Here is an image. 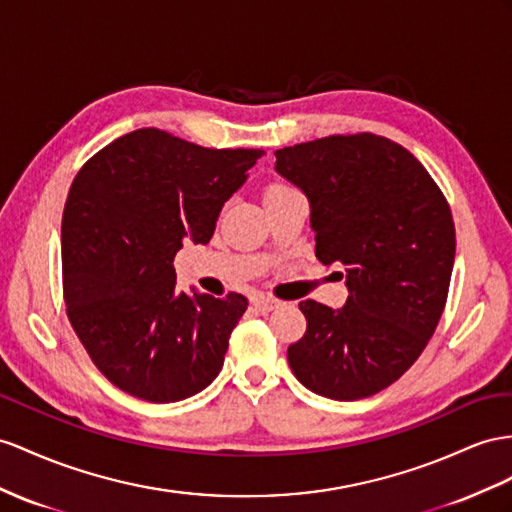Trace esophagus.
I'll return each instance as SVG.
<instances>
[{"instance_id":"esophagus-1","label":"esophagus","mask_w":512,"mask_h":512,"mask_svg":"<svg viewBox=\"0 0 512 512\" xmlns=\"http://www.w3.org/2000/svg\"><path fill=\"white\" fill-rule=\"evenodd\" d=\"M279 305H281L279 300H274L270 296H257V298H253V307L257 311H261V313H270V311L277 309Z\"/></svg>"}]
</instances>
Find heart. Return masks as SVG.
<instances>
[{"label": "heart", "instance_id": "heart-1", "mask_svg": "<svg viewBox=\"0 0 512 512\" xmlns=\"http://www.w3.org/2000/svg\"><path fill=\"white\" fill-rule=\"evenodd\" d=\"M287 188H290V186H285V183H279V181H277V183H270V186L266 188V194H268V192H279V190H287Z\"/></svg>", "mask_w": 512, "mask_h": 512}]
</instances>
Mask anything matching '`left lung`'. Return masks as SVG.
<instances>
[{
	"label": "left lung",
	"mask_w": 512,
	"mask_h": 512,
	"mask_svg": "<svg viewBox=\"0 0 512 512\" xmlns=\"http://www.w3.org/2000/svg\"><path fill=\"white\" fill-rule=\"evenodd\" d=\"M311 205L316 257L346 266L348 300H303L307 331L287 348L318 396L361 400L411 368L448 300L456 233L450 205L417 157L361 131L274 151Z\"/></svg>",
	"instance_id": "obj_1"
}]
</instances>
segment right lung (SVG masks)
Segmentation results:
<instances>
[{
	"instance_id": "right-lung-1",
	"label": "right lung",
	"mask_w": 512,
	"mask_h": 512,
	"mask_svg": "<svg viewBox=\"0 0 512 512\" xmlns=\"http://www.w3.org/2000/svg\"><path fill=\"white\" fill-rule=\"evenodd\" d=\"M264 153L144 127L73 179L62 212L64 305L97 370L129 396L177 402L218 376L248 300L179 294L173 259L183 240L209 242L222 205Z\"/></svg>"
}]
</instances>
